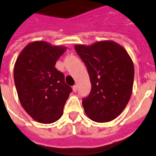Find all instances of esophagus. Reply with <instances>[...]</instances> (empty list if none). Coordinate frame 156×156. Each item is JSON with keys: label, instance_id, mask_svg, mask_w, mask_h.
I'll return each mask as SVG.
<instances>
[{"label": "esophagus", "instance_id": "1", "mask_svg": "<svg viewBox=\"0 0 156 156\" xmlns=\"http://www.w3.org/2000/svg\"><path fill=\"white\" fill-rule=\"evenodd\" d=\"M77 89H78V88H77V85H74L73 87H72V90H73L74 93H76Z\"/></svg>", "mask_w": 156, "mask_h": 156}]
</instances>
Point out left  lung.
<instances>
[{"instance_id":"obj_1","label":"left lung","mask_w":156,"mask_h":156,"mask_svg":"<svg viewBox=\"0 0 156 156\" xmlns=\"http://www.w3.org/2000/svg\"><path fill=\"white\" fill-rule=\"evenodd\" d=\"M87 67L92 89L82 105L86 115L97 122L115 119L128 104L134 84L131 58L120 44L111 40L75 45Z\"/></svg>"}]
</instances>
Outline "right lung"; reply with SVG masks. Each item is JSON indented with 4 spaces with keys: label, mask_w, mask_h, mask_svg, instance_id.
Instances as JSON below:
<instances>
[{
    "label": "right lung",
    "mask_w": 156,
    "mask_h": 156,
    "mask_svg": "<svg viewBox=\"0 0 156 156\" xmlns=\"http://www.w3.org/2000/svg\"><path fill=\"white\" fill-rule=\"evenodd\" d=\"M66 49L63 46L35 41L23 48L15 62L13 77L19 101L38 122L50 124L63 115L72 89L55 66Z\"/></svg>",
    "instance_id": "right-lung-1"
}]
</instances>
